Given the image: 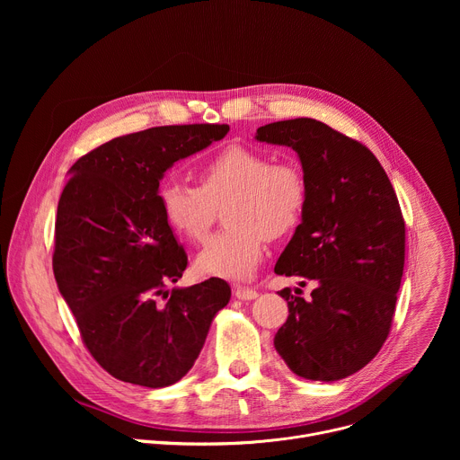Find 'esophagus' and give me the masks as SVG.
<instances>
[{
    "label": "esophagus",
    "instance_id": "obj_1",
    "mask_svg": "<svg viewBox=\"0 0 460 460\" xmlns=\"http://www.w3.org/2000/svg\"><path fill=\"white\" fill-rule=\"evenodd\" d=\"M233 293L240 300H254L258 296V291L252 288H247V286H234Z\"/></svg>",
    "mask_w": 460,
    "mask_h": 460
}]
</instances>
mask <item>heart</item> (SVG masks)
<instances>
[{
  "label": "heart",
  "mask_w": 460,
  "mask_h": 460,
  "mask_svg": "<svg viewBox=\"0 0 460 460\" xmlns=\"http://www.w3.org/2000/svg\"><path fill=\"white\" fill-rule=\"evenodd\" d=\"M196 187L167 181L158 204L167 226L181 238L200 243L224 208L227 227L215 234L194 260L202 275L245 279L264 256L268 240L289 236L302 222L309 185L295 162H273L268 153L227 146L192 171Z\"/></svg>",
  "instance_id": "b5f03b06"
}]
</instances>
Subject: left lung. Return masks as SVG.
<instances>
[{
  "label": "left lung",
  "instance_id": "8db88e82",
  "mask_svg": "<svg viewBox=\"0 0 460 460\" xmlns=\"http://www.w3.org/2000/svg\"><path fill=\"white\" fill-rule=\"evenodd\" d=\"M256 140L293 147L309 185L275 273L316 288L309 300L280 291L289 316L275 348L298 376L346 378L375 358L395 314L406 254L397 192L364 144L313 118L258 127Z\"/></svg>",
  "mask_w": 460,
  "mask_h": 460
}]
</instances>
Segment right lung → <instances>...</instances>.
Listing matches in <instances>:
<instances>
[{
	"instance_id": "add662e5",
	"label": "right lung",
	"mask_w": 460,
	"mask_h": 460,
	"mask_svg": "<svg viewBox=\"0 0 460 460\" xmlns=\"http://www.w3.org/2000/svg\"><path fill=\"white\" fill-rule=\"evenodd\" d=\"M227 130L226 123L151 127L93 149L71 167L58 202L52 270L85 348L118 380L146 387L178 382L231 298L222 279L169 291L187 254L158 204L164 172Z\"/></svg>"
}]
</instances>
